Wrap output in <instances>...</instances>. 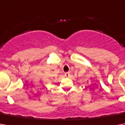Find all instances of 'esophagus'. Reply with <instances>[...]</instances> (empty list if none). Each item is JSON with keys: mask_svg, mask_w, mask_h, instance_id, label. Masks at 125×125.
I'll list each match as a JSON object with an SVG mask.
<instances>
[{"mask_svg": "<svg viewBox=\"0 0 125 125\" xmlns=\"http://www.w3.org/2000/svg\"><path fill=\"white\" fill-rule=\"evenodd\" d=\"M69 76H70V73L69 72H67V73H65V77H69Z\"/></svg>", "mask_w": 125, "mask_h": 125, "instance_id": "obj_1", "label": "esophagus"}]
</instances>
